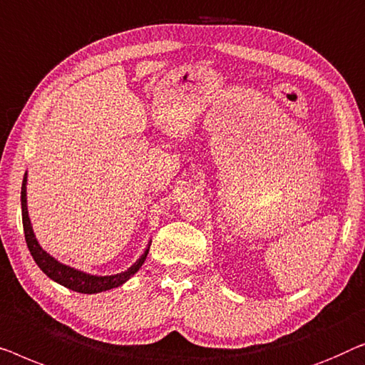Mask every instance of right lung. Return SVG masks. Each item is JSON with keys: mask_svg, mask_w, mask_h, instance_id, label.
Wrapping results in <instances>:
<instances>
[{"mask_svg": "<svg viewBox=\"0 0 365 365\" xmlns=\"http://www.w3.org/2000/svg\"><path fill=\"white\" fill-rule=\"evenodd\" d=\"M26 185H28V172L24 173L23 187H21V212H23L24 238H26L28 248L31 251V256H33L36 261V264L39 266L41 271H43L48 278L56 281V283L61 286L69 287V289H73L76 292H82V294H96V292L109 291V289H114V287L122 286L142 268L143 261H145L148 255V248H150L152 241H148L147 248L143 250L140 258H138L130 268L122 271V273L109 274V276H97V274L84 273V271L76 269L73 266L61 263V261L56 259L54 256H51L48 251L43 250V246H41L39 241L36 240V235L33 232V225H31L29 213H28Z\"/></svg>", "mask_w": 365, "mask_h": 365, "instance_id": "obj_1", "label": "right lung"}]
</instances>
